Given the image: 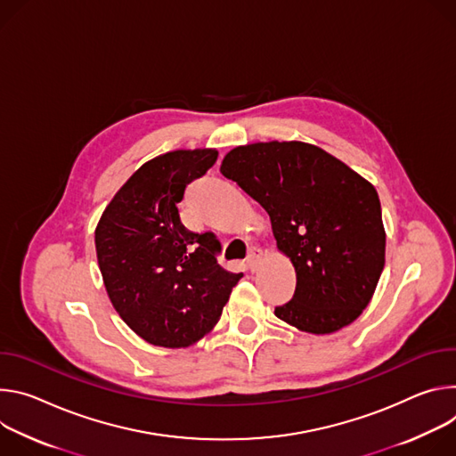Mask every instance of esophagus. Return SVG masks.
Instances as JSON below:
<instances>
[{
	"label": "esophagus",
	"mask_w": 456,
	"mask_h": 456,
	"mask_svg": "<svg viewBox=\"0 0 456 456\" xmlns=\"http://www.w3.org/2000/svg\"><path fill=\"white\" fill-rule=\"evenodd\" d=\"M261 257H263V251H261L259 248H251V249L248 251L246 266H248L251 272H256L257 266H259V263H261Z\"/></svg>",
	"instance_id": "esophagus-1"
}]
</instances>
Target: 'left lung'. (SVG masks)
<instances>
[{"instance_id":"8db88e82","label":"left lung","mask_w":456,"mask_h":456,"mask_svg":"<svg viewBox=\"0 0 456 456\" xmlns=\"http://www.w3.org/2000/svg\"><path fill=\"white\" fill-rule=\"evenodd\" d=\"M221 174L268 212L277 248L295 268L293 298L275 315L314 335L355 321L370 305L386 261L375 186L302 141L237 146L224 156Z\"/></svg>"}]
</instances>
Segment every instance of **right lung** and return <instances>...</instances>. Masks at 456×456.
<instances>
[{"mask_svg":"<svg viewBox=\"0 0 456 456\" xmlns=\"http://www.w3.org/2000/svg\"><path fill=\"white\" fill-rule=\"evenodd\" d=\"M216 148L174 150L146 161L95 226L101 275L119 317L141 338L186 347L214 330L242 273L219 266V240L179 217L186 186L217 161Z\"/></svg>","mask_w":456,"mask_h":456,"instance_id":"obj_1","label":"right lung"}]
</instances>
